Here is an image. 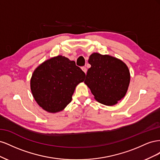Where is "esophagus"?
I'll use <instances>...</instances> for the list:
<instances>
[{"mask_svg":"<svg viewBox=\"0 0 160 160\" xmlns=\"http://www.w3.org/2000/svg\"><path fill=\"white\" fill-rule=\"evenodd\" d=\"M81 69L83 70V71L85 72V73L86 74L87 73V69H86V67H81Z\"/></svg>","mask_w":160,"mask_h":160,"instance_id":"1","label":"esophagus"}]
</instances>
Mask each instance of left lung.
I'll use <instances>...</instances> for the list:
<instances>
[{
  "mask_svg": "<svg viewBox=\"0 0 160 160\" xmlns=\"http://www.w3.org/2000/svg\"><path fill=\"white\" fill-rule=\"evenodd\" d=\"M91 67L84 83L94 98L105 105L112 106L126 94L130 72L127 65L118 58L93 52L88 60Z\"/></svg>",
  "mask_w": 160,
  "mask_h": 160,
  "instance_id": "1",
  "label": "left lung"
}]
</instances>
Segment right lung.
I'll return each mask as SVG.
<instances>
[{"label":"right lung","mask_w":160,"mask_h":160,"mask_svg":"<svg viewBox=\"0 0 160 160\" xmlns=\"http://www.w3.org/2000/svg\"><path fill=\"white\" fill-rule=\"evenodd\" d=\"M85 76L74 61L62 55L52 57L33 71L30 82L33 98L47 112H59L71 102L75 88Z\"/></svg>","instance_id":"right-lung-1"}]
</instances>
